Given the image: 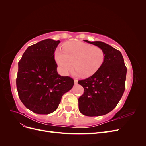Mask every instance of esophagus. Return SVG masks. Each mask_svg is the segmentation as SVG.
<instances>
[{
  "label": "esophagus",
  "instance_id": "1",
  "mask_svg": "<svg viewBox=\"0 0 146 146\" xmlns=\"http://www.w3.org/2000/svg\"><path fill=\"white\" fill-rule=\"evenodd\" d=\"M77 83H78V80H77V79H74V83L77 84Z\"/></svg>",
  "mask_w": 146,
  "mask_h": 146
}]
</instances>
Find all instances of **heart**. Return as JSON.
<instances>
[{
	"mask_svg": "<svg viewBox=\"0 0 146 146\" xmlns=\"http://www.w3.org/2000/svg\"><path fill=\"white\" fill-rule=\"evenodd\" d=\"M55 58L63 74L67 75L74 65L77 75L88 77L102 67L105 54L99 47L82 42H70L63 49L55 51Z\"/></svg>",
	"mask_w": 146,
	"mask_h": 146,
	"instance_id": "b5f03b06",
	"label": "heart"
}]
</instances>
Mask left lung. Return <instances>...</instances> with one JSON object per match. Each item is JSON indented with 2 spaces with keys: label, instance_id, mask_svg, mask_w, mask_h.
<instances>
[{
  "label": "left lung",
  "instance_id": "8db88e82",
  "mask_svg": "<svg viewBox=\"0 0 146 146\" xmlns=\"http://www.w3.org/2000/svg\"><path fill=\"white\" fill-rule=\"evenodd\" d=\"M84 41L102 48L105 60L96 74L78 81L84 88L78 98V109L87 116L105 115L116 107L123 94L127 68L120 51L101 41Z\"/></svg>",
  "mask_w": 146,
  "mask_h": 146
}]
</instances>
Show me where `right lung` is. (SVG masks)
Here are the masks:
<instances>
[{
	"mask_svg": "<svg viewBox=\"0 0 146 146\" xmlns=\"http://www.w3.org/2000/svg\"><path fill=\"white\" fill-rule=\"evenodd\" d=\"M60 42L47 39L30 46L18 63L16 87L19 98L35 113L55 111L63 95L74 85L73 78L57 72L54 53Z\"/></svg>",
	"mask_w": 146,
	"mask_h": 146,
	"instance_id": "1",
	"label": "right lung"
}]
</instances>
